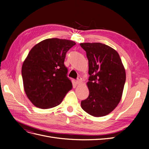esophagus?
Wrapping results in <instances>:
<instances>
[{
  "label": "esophagus",
  "mask_w": 149,
  "mask_h": 149,
  "mask_svg": "<svg viewBox=\"0 0 149 149\" xmlns=\"http://www.w3.org/2000/svg\"><path fill=\"white\" fill-rule=\"evenodd\" d=\"M81 83V80L80 77H78V78H77V79L76 80V83L77 84V85H80Z\"/></svg>",
  "instance_id": "1"
}]
</instances>
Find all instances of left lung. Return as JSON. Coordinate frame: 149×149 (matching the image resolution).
Masks as SVG:
<instances>
[{"mask_svg": "<svg viewBox=\"0 0 149 149\" xmlns=\"http://www.w3.org/2000/svg\"><path fill=\"white\" fill-rule=\"evenodd\" d=\"M88 60L89 94L81 102L84 111L94 117L110 113L118 106L124 90L125 70L119 54L100 42L81 43Z\"/></svg>", "mask_w": 149, "mask_h": 149, "instance_id": "obj_1", "label": "left lung"}]
</instances>
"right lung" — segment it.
<instances>
[{"label": "right lung", "mask_w": 149, "mask_h": 149, "mask_svg": "<svg viewBox=\"0 0 149 149\" xmlns=\"http://www.w3.org/2000/svg\"><path fill=\"white\" fill-rule=\"evenodd\" d=\"M76 43L58 38L46 39L31 49L23 63L24 91L33 104L48 109L60 105L72 88L64 64L67 52Z\"/></svg>", "instance_id": "1"}]
</instances>
